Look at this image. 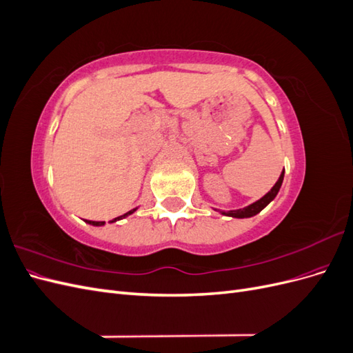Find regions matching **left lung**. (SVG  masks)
Returning a JSON list of instances; mask_svg holds the SVG:
<instances>
[{
	"mask_svg": "<svg viewBox=\"0 0 353 353\" xmlns=\"http://www.w3.org/2000/svg\"><path fill=\"white\" fill-rule=\"evenodd\" d=\"M283 179H284V170L281 172L279 181H276L275 185L266 193L262 199H259L258 201L252 203V205L245 206L243 209H237V210H228V212H221L222 215H227V216H232V218H250V216H254L258 215V213L270 205V203L275 199V196L279 194V191L281 188V184H283Z\"/></svg>",
	"mask_w": 353,
	"mask_h": 353,
	"instance_id": "8db88e82",
	"label": "left lung"
}]
</instances>
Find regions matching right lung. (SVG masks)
Here are the masks:
<instances>
[{
    "label": "right lung",
    "mask_w": 353,
    "mask_h": 353,
    "mask_svg": "<svg viewBox=\"0 0 353 353\" xmlns=\"http://www.w3.org/2000/svg\"><path fill=\"white\" fill-rule=\"evenodd\" d=\"M137 210V208L135 209H132V210H130V212H126V213H123V215H121V216H117V218H114L113 221H110V222H116V221H121V219H123V218H126L128 215H132V213ZM88 223H91V225H95V227H101V225H104V221H87Z\"/></svg>",
    "instance_id": "obj_1"
}]
</instances>
